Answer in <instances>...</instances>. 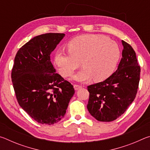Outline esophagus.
<instances>
[{
    "label": "esophagus",
    "instance_id": "1",
    "mask_svg": "<svg viewBox=\"0 0 150 150\" xmlns=\"http://www.w3.org/2000/svg\"><path fill=\"white\" fill-rule=\"evenodd\" d=\"M73 87H74V88H75V91H78L79 89H80L81 88H82V86L79 85H74Z\"/></svg>",
    "mask_w": 150,
    "mask_h": 150
}]
</instances>
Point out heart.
Returning <instances> with one entry per match:
<instances>
[{"label":"heart","mask_w":150,"mask_h":150,"mask_svg":"<svg viewBox=\"0 0 150 150\" xmlns=\"http://www.w3.org/2000/svg\"><path fill=\"white\" fill-rule=\"evenodd\" d=\"M69 52L57 50L54 63L63 77L71 76L80 65L83 68L73 75V79L87 82L93 78L100 82L113 74L120 60L121 52L117 43L103 35H79L68 43Z\"/></svg>","instance_id":"1"}]
</instances>
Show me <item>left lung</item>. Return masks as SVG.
Instances as JSON below:
<instances>
[{
    "instance_id": "8db88e82",
    "label": "left lung",
    "mask_w": 150,
    "mask_h": 150,
    "mask_svg": "<svg viewBox=\"0 0 150 150\" xmlns=\"http://www.w3.org/2000/svg\"><path fill=\"white\" fill-rule=\"evenodd\" d=\"M124 49L117 70L103 82L87 87V109L96 120L111 122L123 115L133 102L138 91L140 75L136 53L122 40Z\"/></svg>"
}]
</instances>
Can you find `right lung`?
<instances>
[{
  "label": "right lung",
  "mask_w": 150,
  "mask_h": 150,
  "mask_svg": "<svg viewBox=\"0 0 150 150\" xmlns=\"http://www.w3.org/2000/svg\"><path fill=\"white\" fill-rule=\"evenodd\" d=\"M47 33L37 35L18 51L12 81L19 105L42 124H54L64 117L73 86L56 73L50 54L65 36Z\"/></svg>",
  "instance_id": "obj_1"
}]
</instances>
